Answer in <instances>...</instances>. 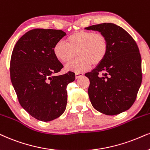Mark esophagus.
<instances>
[{"label": "esophagus", "instance_id": "esophagus-1", "mask_svg": "<svg viewBox=\"0 0 150 150\" xmlns=\"http://www.w3.org/2000/svg\"><path fill=\"white\" fill-rule=\"evenodd\" d=\"M75 75H76V79H79L80 77L83 76V74L82 72H76Z\"/></svg>", "mask_w": 150, "mask_h": 150}]
</instances>
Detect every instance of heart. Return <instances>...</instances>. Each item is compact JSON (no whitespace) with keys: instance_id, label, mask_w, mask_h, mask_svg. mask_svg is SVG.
<instances>
[{"instance_id":"heart-1","label":"heart","mask_w":150,"mask_h":150,"mask_svg":"<svg viewBox=\"0 0 150 150\" xmlns=\"http://www.w3.org/2000/svg\"><path fill=\"white\" fill-rule=\"evenodd\" d=\"M66 44L59 41L54 44L53 53L55 58L69 63L76 57L79 59L66 66L67 71L76 72L88 69L92 64L97 66L106 58L108 40L104 34L92 31H77L66 39Z\"/></svg>"}]
</instances>
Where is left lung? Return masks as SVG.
<instances>
[{
    "mask_svg": "<svg viewBox=\"0 0 150 150\" xmlns=\"http://www.w3.org/2000/svg\"><path fill=\"white\" fill-rule=\"evenodd\" d=\"M86 29L104 34L109 44L104 60L85 74L90 80V100L92 106L103 114L121 113L134 104L141 85V56L137 44L122 28L112 23Z\"/></svg>",
    "mask_w": 150,
    "mask_h": 150,
    "instance_id": "8db88e82",
    "label": "left lung"
}]
</instances>
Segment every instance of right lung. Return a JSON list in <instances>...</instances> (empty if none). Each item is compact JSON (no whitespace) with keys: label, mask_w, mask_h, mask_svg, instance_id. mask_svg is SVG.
<instances>
[{"label":"right lung","mask_w":150,"mask_h":150,"mask_svg":"<svg viewBox=\"0 0 150 150\" xmlns=\"http://www.w3.org/2000/svg\"><path fill=\"white\" fill-rule=\"evenodd\" d=\"M66 35L61 30H29L16 42L10 60V79L18 102L35 119L49 122L65 110L67 86L75 74H55L63 67L53 53L54 44Z\"/></svg>","instance_id":"obj_1"}]
</instances>
